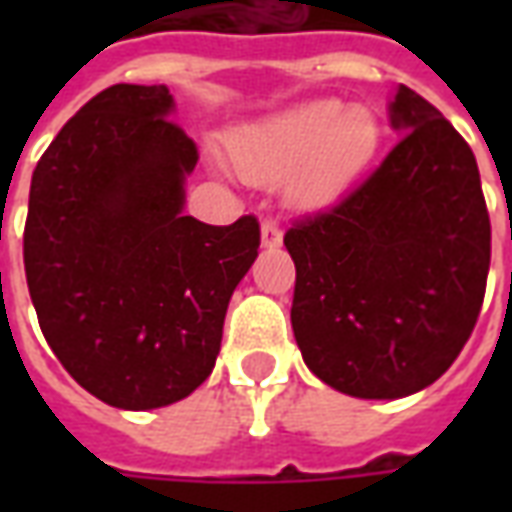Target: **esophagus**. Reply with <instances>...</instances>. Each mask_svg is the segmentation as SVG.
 <instances>
[{"instance_id":"obj_1","label":"esophagus","mask_w":512,"mask_h":512,"mask_svg":"<svg viewBox=\"0 0 512 512\" xmlns=\"http://www.w3.org/2000/svg\"><path fill=\"white\" fill-rule=\"evenodd\" d=\"M260 241H263V246L266 249H277L279 244H282V227H279L277 222H263V230H260Z\"/></svg>"}]
</instances>
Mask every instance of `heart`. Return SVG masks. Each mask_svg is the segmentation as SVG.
<instances>
[{
    "mask_svg": "<svg viewBox=\"0 0 512 512\" xmlns=\"http://www.w3.org/2000/svg\"><path fill=\"white\" fill-rule=\"evenodd\" d=\"M381 128L367 106L334 98L307 101L246 126L227 139L244 178L274 183L290 175V194L301 205L337 200L376 156Z\"/></svg>",
    "mask_w": 512,
    "mask_h": 512,
    "instance_id": "b5f03b06",
    "label": "heart"
}]
</instances>
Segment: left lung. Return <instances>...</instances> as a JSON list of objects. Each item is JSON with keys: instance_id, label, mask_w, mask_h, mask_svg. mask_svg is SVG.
Returning <instances> with one entry per match:
<instances>
[{"instance_id": "obj_1", "label": "left lung", "mask_w": 512, "mask_h": 512, "mask_svg": "<svg viewBox=\"0 0 512 512\" xmlns=\"http://www.w3.org/2000/svg\"><path fill=\"white\" fill-rule=\"evenodd\" d=\"M397 145L356 189L285 233L290 323L323 384L367 400L414 395L469 340L491 266V219L472 147L400 84Z\"/></svg>"}]
</instances>
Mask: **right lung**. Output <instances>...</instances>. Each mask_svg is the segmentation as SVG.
Instances as JSON below:
<instances>
[{
  "instance_id": "right-lung-1",
  "label": "right lung",
  "mask_w": 512,
  "mask_h": 512,
  "mask_svg": "<svg viewBox=\"0 0 512 512\" xmlns=\"http://www.w3.org/2000/svg\"><path fill=\"white\" fill-rule=\"evenodd\" d=\"M164 84H112L40 156L24 271L40 332L90 395L145 411L211 376L260 224L183 216L197 145L169 120Z\"/></svg>"
}]
</instances>
